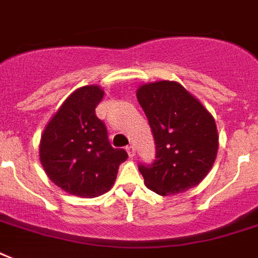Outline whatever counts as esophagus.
<instances>
[{
    "label": "esophagus",
    "instance_id": "esophagus-1",
    "mask_svg": "<svg viewBox=\"0 0 258 258\" xmlns=\"http://www.w3.org/2000/svg\"><path fill=\"white\" fill-rule=\"evenodd\" d=\"M125 150H127V153H128L130 157H134V155H135V146L134 145H128L125 147Z\"/></svg>",
    "mask_w": 258,
    "mask_h": 258
}]
</instances>
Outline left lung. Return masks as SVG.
<instances>
[{
    "instance_id": "8db88e82",
    "label": "left lung",
    "mask_w": 258,
    "mask_h": 258,
    "mask_svg": "<svg viewBox=\"0 0 258 258\" xmlns=\"http://www.w3.org/2000/svg\"><path fill=\"white\" fill-rule=\"evenodd\" d=\"M137 97L149 119L157 150L153 165H139L146 186L159 196H174L201 183L218 151L212 113L176 82L143 84Z\"/></svg>"
}]
</instances>
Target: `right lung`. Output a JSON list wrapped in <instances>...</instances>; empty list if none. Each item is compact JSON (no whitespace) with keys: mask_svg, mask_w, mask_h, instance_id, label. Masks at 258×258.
Here are the masks:
<instances>
[{"mask_svg":"<svg viewBox=\"0 0 258 258\" xmlns=\"http://www.w3.org/2000/svg\"><path fill=\"white\" fill-rule=\"evenodd\" d=\"M104 96L99 86L78 88L54 113L40 141V162L56 186L71 196L93 198L112 187L123 149H113L95 108Z\"/></svg>","mask_w":258,"mask_h":258,"instance_id":"right-lung-1","label":"right lung"}]
</instances>
